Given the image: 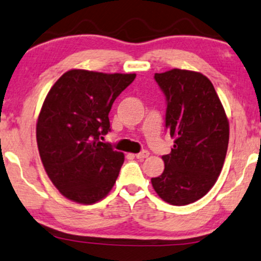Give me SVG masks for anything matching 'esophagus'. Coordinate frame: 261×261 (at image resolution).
<instances>
[{
    "mask_svg": "<svg viewBox=\"0 0 261 261\" xmlns=\"http://www.w3.org/2000/svg\"><path fill=\"white\" fill-rule=\"evenodd\" d=\"M149 155V152L148 150H142V152H140V153H137V154H135V156H136L137 159H141V161H142V159H144V158H147V156Z\"/></svg>",
    "mask_w": 261,
    "mask_h": 261,
    "instance_id": "esophagus-1",
    "label": "esophagus"
}]
</instances>
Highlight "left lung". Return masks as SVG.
<instances>
[{
	"label": "left lung",
	"instance_id": "8db88e82",
	"mask_svg": "<svg viewBox=\"0 0 261 261\" xmlns=\"http://www.w3.org/2000/svg\"><path fill=\"white\" fill-rule=\"evenodd\" d=\"M166 99L165 128L174 139L165 169L152 186L163 200L186 205L214 186L224 165L230 127L212 81L196 71L154 74Z\"/></svg>",
	"mask_w": 261,
	"mask_h": 261
}]
</instances>
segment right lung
<instances>
[{"instance_id":"1","label":"right lung","mask_w":261,"mask_h":261,"mask_svg":"<svg viewBox=\"0 0 261 261\" xmlns=\"http://www.w3.org/2000/svg\"><path fill=\"white\" fill-rule=\"evenodd\" d=\"M135 77L73 69L47 93L37 119V147L47 175L68 199L93 204L114 186L124 154L99 139L111 131L113 102Z\"/></svg>"}]
</instances>
